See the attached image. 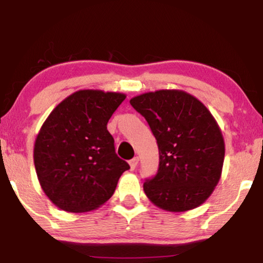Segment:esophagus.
Instances as JSON below:
<instances>
[{"label":"esophagus","mask_w":263,"mask_h":263,"mask_svg":"<svg viewBox=\"0 0 263 263\" xmlns=\"http://www.w3.org/2000/svg\"><path fill=\"white\" fill-rule=\"evenodd\" d=\"M128 164H129V166H131V170H135V168L137 167V165H138V158H137V156H136V158H134V159H131V160L128 161Z\"/></svg>","instance_id":"1"}]
</instances>
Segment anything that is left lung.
Here are the masks:
<instances>
[{
  "label": "left lung",
  "mask_w": 263,
  "mask_h": 263,
  "mask_svg": "<svg viewBox=\"0 0 263 263\" xmlns=\"http://www.w3.org/2000/svg\"><path fill=\"white\" fill-rule=\"evenodd\" d=\"M129 103L147 120L159 148V168L145 179V195L166 211L198 208L217 185L224 160V141L214 116L179 89L143 93Z\"/></svg>",
  "instance_id": "left-lung-1"
}]
</instances>
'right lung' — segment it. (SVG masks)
I'll return each mask as SVG.
<instances>
[{
    "mask_svg": "<svg viewBox=\"0 0 263 263\" xmlns=\"http://www.w3.org/2000/svg\"><path fill=\"white\" fill-rule=\"evenodd\" d=\"M124 93L81 89L53 109L40 129L34 162L41 188L55 206L87 212L114 194L129 165L115 153L107 129Z\"/></svg>",
    "mask_w": 263,
    "mask_h": 263,
    "instance_id": "1",
    "label": "right lung"
}]
</instances>
